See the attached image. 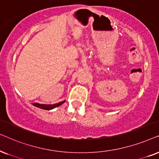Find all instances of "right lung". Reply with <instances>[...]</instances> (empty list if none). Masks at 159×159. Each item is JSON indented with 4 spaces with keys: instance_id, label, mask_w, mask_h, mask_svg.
<instances>
[{
    "instance_id": "obj_1",
    "label": "right lung",
    "mask_w": 159,
    "mask_h": 159,
    "mask_svg": "<svg viewBox=\"0 0 159 159\" xmlns=\"http://www.w3.org/2000/svg\"><path fill=\"white\" fill-rule=\"evenodd\" d=\"M65 102V101H62V102H60L59 103H57V104H54V105H43V104H39V103H33V105L34 106L39 107V108H41V109H43V110H52L53 108H54V107H57L58 106H60L62 104V103H64Z\"/></svg>"
}]
</instances>
